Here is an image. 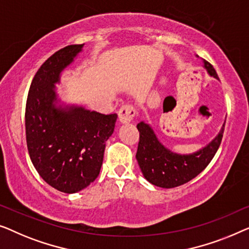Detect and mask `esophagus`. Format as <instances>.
I'll use <instances>...</instances> for the list:
<instances>
[{"mask_svg": "<svg viewBox=\"0 0 249 249\" xmlns=\"http://www.w3.org/2000/svg\"><path fill=\"white\" fill-rule=\"evenodd\" d=\"M136 110L134 107L131 106V105H125L118 111V120L122 124H128L129 122L133 120V117L135 116Z\"/></svg>", "mask_w": 249, "mask_h": 249, "instance_id": "34e87169", "label": "esophagus"}]
</instances>
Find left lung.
I'll return each instance as SVG.
<instances>
[{
    "label": "left lung",
    "mask_w": 249,
    "mask_h": 249,
    "mask_svg": "<svg viewBox=\"0 0 249 249\" xmlns=\"http://www.w3.org/2000/svg\"><path fill=\"white\" fill-rule=\"evenodd\" d=\"M196 57L198 56L196 55ZM202 61L203 68L206 70L208 74L219 80L213 66L205 59ZM136 127L140 132L136 160L143 176L155 186L173 188L192 180L205 169L218 151L225 124L208 144L197 151L186 155L174 152L164 146L148 122H140Z\"/></svg>",
    "instance_id": "left-lung-1"
}]
</instances>
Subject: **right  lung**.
<instances>
[{
  "mask_svg": "<svg viewBox=\"0 0 249 249\" xmlns=\"http://www.w3.org/2000/svg\"><path fill=\"white\" fill-rule=\"evenodd\" d=\"M83 47L70 45L52 55L35 75L26 105L31 162L48 185L66 194L78 193L98 177L117 121V114L97 113L58 96L62 73Z\"/></svg>",
  "mask_w": 249,
  "mask_h": 249,
  "instance_id": "add662e5",
  "label": "right lung"
}]
</instances>
